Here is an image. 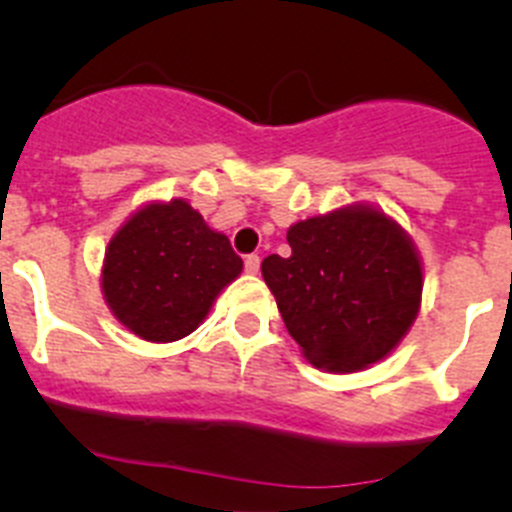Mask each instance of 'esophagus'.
Masks as SVG:
<instances>
[{
    "label": "esophagus",
    "mask_w": 512,
    "mask_h": 512,
    "mask_svg": "<svg viewBox=\"0 0 512 512\" xmlns=\"http://www.w3.org/2000/svg\"><path fill=\"white\" fill-rule=\"evenodd\" d=\"M245 272L247 275H257V272H260V257L247 255L245 257Z\"/></svg>",
    "instance_id": "1"
}]
</instances>
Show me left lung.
I'll list each match as a JSON object with an SVG mask.
<instances>
[{"label":"left lung","instance_id":"1","mask_svg":"<svg viewBox=\"0 0 512 512\" xmlns=\"http://www.w3.org/2000/svg\"><path fill=\"white\" fill-rule=\"evenodd\" d=\"M287 242L290 257H265L262 277L307 362L357 372L388 357L423 300V262L408 232L355 202L295 222Z\"/></svg>","mask_w":512,"mask_h":512}]
</instances>
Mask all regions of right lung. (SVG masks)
Returning <instances> with one entry per match:
<instances>
[{
	"label": "right lung",
	"mask_w": 512,
	"mask_h": 512,
	"mask_svg": "<svg viewBox=\"0 0 512 512\" xmlns=\"http://www.w3.org/2000/svg\"><path fill=\"white\" fill-rule=\"evenodd\" d=\"M242 260L187 200L147 202L109 240L102 295L112 315L147 342H175L200 327Z\"/></svg>",
	"instance_id": "right-lung-1"
}]
</instances>
